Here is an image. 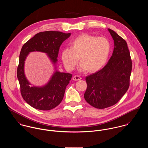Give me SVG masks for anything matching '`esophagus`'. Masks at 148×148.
<instances>
[{"instance_id": "obj_1", "label": "esophagus", "mask_w": 148, "mask_h": 148, "mask_svg": "<svg viewBox=\"0 0 148 148\" xmlns=\"http://www.w3.org/2000/svg\"><path fill=\"white\" fill-rule=\"evenodd\" d=\"M81 79H82V77L80 76H79V75H75L73 77V80H75V81L79 80H81Z\"/></svg>"}]
</instances>
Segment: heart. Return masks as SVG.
Masks as SVG:
<instances>
[{"instance_id": "obj_1", "label": "heart", "mask_w": 148, "mask_h": 148, "mask_svg": "<svg viewBox=\"0 0 148 148\" xmlns=\"http://www.w3.org/2000/svg\"><path fill=\"white\" fill-rule=\"evenodd\" d=\"M110 51V42L104 36L96 37L84 34L76 38L71 43V48L62 52V60L68 71H72L79 61L80 69L95 72L106 64Z\"/></svg>"}]
</instances>
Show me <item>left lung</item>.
<instances>
[{
    "instance_id": "obj_1",
    "label": "left lung",
    "mask_w": 148,
    "mask_h": 148,
    "mask_svg": "<svg viewBox=\"0 0 148 148\" xmlns=\"http://www.w3.org/2000/svg\"><path fill=\"white\" fill-rule=\"evenodd\" d=\"M114 47L108 63L101 70L88 75L84 99L90 106L104 109L117 104L130 85L132 62L126 41L108 29Z\"/></svg>"
}]
</instances>
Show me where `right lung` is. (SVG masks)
Returning <instances> with one entry per match:
<instances>
[{"mask_svg":"<svg viewBox=\"0 0 148 148\" xmlns=\"http://www.w3.org/2000/svg\"><path fill=\"white\" fill-rule=\"evenodd\" d=\"M71 34L48 31L36 34L22 47L17 68V76L20 84L21 96L32 107L42 110H51L63 100L66 86L72 75L56 71L45 86L39 88L30 86L24 73V64L30 52L40 51L47 53L52 62L58 61L60 47Z\"/></svg>","mask_w":148,"mask_h":148,"instance_id":"add662e5","label":"right lung"}]
</instances>
